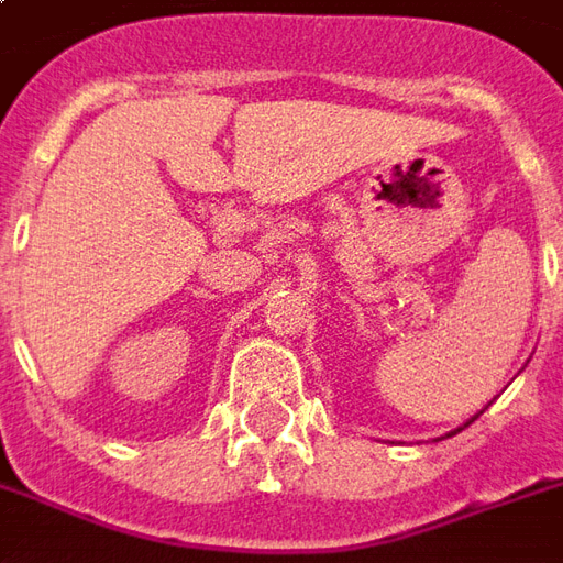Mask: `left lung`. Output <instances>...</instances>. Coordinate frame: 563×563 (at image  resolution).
Wrapping results in <instances>:
<instances>
[{
  "label": "left lung",
  "instance_id": "obj_1",
  "mask_svg": "<svg viewBox=\"0 0 563 563\" xmlns=\"http://www.w3.org/2000/svg\"><path fill=\"white\" fill-rule=\"evenodd\" d=\"M473 419H476V416H473ZM473 419H471V422H473ZM471 422H467V424H471ZM459 431H461V428H459ZM452 434H455V431H452Z\"/></svg>",
  "mask_w": 563,
  "mask_h": 563
}]
</instances>
